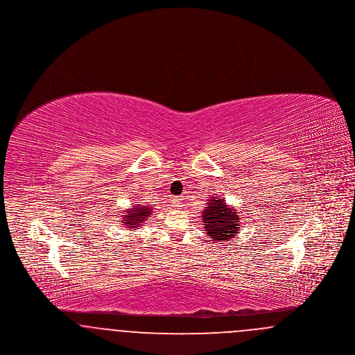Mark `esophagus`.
<instances>
[{
    "label": "esophagus",
    "mask_w": 355,
    "mask_h": 355,
    "mask_svg": "<svg viewBox=\"0 0 355 355\" xmlns=\"http://www.w3.org/2000/svg\"><path fill=\"white\" fill-rule=\"evenodd\" d=\"M173 205H174L175 209H181V207H182V200H181V197H174V198H173Z\"/></svg>",
    "instance_id": "34e87169"
}]
</instances>
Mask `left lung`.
<instances>
[{
	"mask_svg": "<svg viewBox=\"0 0 355 355\" xmlns=\"http://www.w3.org/2000/svg\"><path fill=\"white\" fill-rule=\"evenodd\" d=\"M206 206L202 214L203 229L210 239L217 242L229 241L238 234V216L232 207L226 206L223 198L217 200L211 197Z\"/></svg>",
	"mask_w": 355,
	"mask_h": 355,
	"instance_id": "left-lung-1",
	"label": "left lung"
}]
</instances>
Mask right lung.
<instances>
[{
    "instance_id": "1",
    "label": "right lung",
    "mask_w": 355,
    "mask_h": 355,
    "mask_svg": "<svg viewBox=\"0 0 355 355\" xmlns=\"http://www.w3.org/2000/svg\"><path fill=\"white\" fill-rule=\"evenodd\" d=\"M150 211L152 210L149 209V206H145L144 203H138L137 206H133V209L126 211V214L123 216L121 222L129 226L128 229H135V226H139L142 220H146V217L152 214Z\"/></svg>"
}]
</instances>
